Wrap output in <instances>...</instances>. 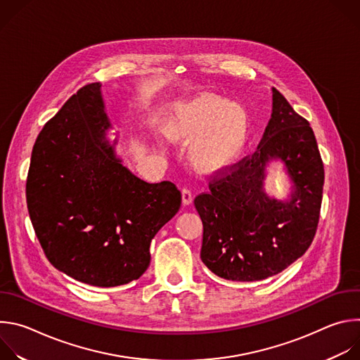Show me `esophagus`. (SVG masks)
I'll return each mask as SVG.
<instances>
[{"label":"esophagus","mask_w":360,"mask_h":360,"mask_svg":"<svg viewBox=\"0 0 360 360\" xmlns=\"http://www.w3.org/2000/svg\"><path fill=\"white\" fill-rule=\"evenodd\" d=\"M192 200H193L192 192H191L188 188H184V189H182V203H184V205H191Z\"/></svg>","instance_id":"obj_1"}]
</instances>
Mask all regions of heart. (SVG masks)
<instances>
[{"label": "heart", "mask_w": 360, "mask_h": 360, "mask_svg": "<svg viewBox=\"0 0 360 360\" xmlns=\"http://www.w3.org/2000/svg\"><path fill=\"white\" fill-rule=\"evenodd\" d=\"M164 132L175 143H191L192 165L207 174L233 165L249 136V115L238 102L215 94L179 101L164 121Z\"/></svg>", "instance_id": "1"}]
</instances>
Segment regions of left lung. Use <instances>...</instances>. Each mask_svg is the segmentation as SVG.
<instances>
[{
    "instance_id": "obj_1",
    "label": "left lung",
    "mask_w": 360,
    "mask_h": 360,
    "mask_svg": "<svg viewBox=\"0 0 360 360\" xmlns=\"http://www.w3.org/2000/svg\"><path fill=\"white\" fill-rule=\"evenodd\" d=\"M274 163L283 165L291 182V192L281 200L264 188ZM323 181L309 122L272 88V115L258 149L193 200L203 225L202 262L236 282L262 281L286 269L314 240Z\"/></svg>"
}]
</instances>
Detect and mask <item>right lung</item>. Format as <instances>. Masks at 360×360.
Here are the masks:
<instances>
[{
    "mask_svg": "<svg viewBox=\"0 0 360 360\" xmlns=\"http://www.w3.org/2000/svg\"><path fill=\"white\" fill-rule=\"evenodd\" d=\"M101 84L82 86L39 132L27 205L48 261L82 283L112 288L149 266V245L181 207L169 181L135 176L108 139Z\"/></svg>",
    "mask_w": 360,
    "mask_h": 360,
    "instance_id": "obj_1",
    "label": "right lung"
}]
</instances>
